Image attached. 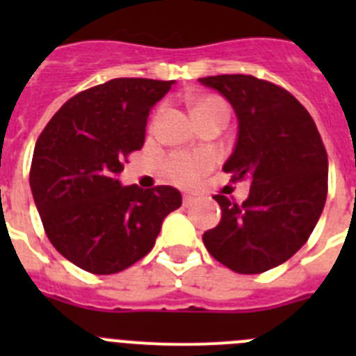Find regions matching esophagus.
<instances>
[{
  "mask_svg": "<svg viewBox=\"0 0 356 356\" xmlns=\"http://www.w3.org/2000/svg\"><path fill=\"white\" fill-rule=\"evenodd\" d=\"M196 201V197L193 194H184V207H191Z\"/></svg>",
  "mask_w": 356,
  "mask_h": 356,
  "instance_id": "34e87169",
  "label": "esophagus"
}]
</instances>
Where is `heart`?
<instances>
[{"instance_id":"b5f03b06","label":"heart","mask_w":356,"mask_h":356,"mask_svg":"<svg viewBox=\"0 0 356 356\" xmlns=\"http://www.w3.org/2000/svg\"><path fill=\"white\" fill-rule=\"evenodd\" d=\"M193 106V115L207 114V112H216V110H225L226 108L225 102H221L219 97L205 96V97H194L191 102ZM216 159L213 155L207 153V151H200V153H178V155H172L168 160V175L171 176V180L180 185H191L200 178L203 172L209 171L213 165Z\"/></svg>"}]
</instances>
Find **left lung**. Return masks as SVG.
Returning a JSON list of instances; mask_svg holds the SVG:
<instances>
[{
    "instance_id": "1",
    "label": "left lung",
    "mask_w": 356,
    "mask_h": 356,
    "mask_svg": "<svg viewBox=\"0 0 356 356\" xmlns=\"http://www.w3.org/2000/svg\"><path fill=\"white\" fill-rule=\"evenodd\" d=\"M200 83L221 94L237 115V140L222 171L250 185L242 205L213 196L221 221L203 242L232 271H269L303 246L325 209V144L307 108L278 85L250 74L207 76Z\"/></svg>"
}]
</instances>
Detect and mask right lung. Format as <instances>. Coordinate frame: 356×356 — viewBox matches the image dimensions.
Returning <instances> with one entry per match:
<instances>
[{
  "label": "right lung",
  "instance_id": "1",
  "mask_svg": "<svg viewBox=\"0 0 356 356\" xmlns=\"http://www.w3.org/2000/svg\"><path fill=\"white\" fill-rule=\"evenodd\" d=\"M175 80L115 78L64 103L37 139L30 188L55 250L83 271L114 275L146 257L178 188L122 187L131 151L143 147L151 108Z\"/></svg>",
  "mask_w": 356,
  "mask_h": 356
}]
</instances>
